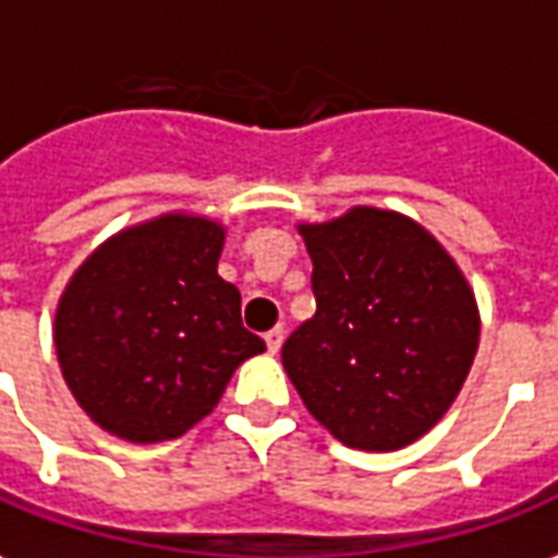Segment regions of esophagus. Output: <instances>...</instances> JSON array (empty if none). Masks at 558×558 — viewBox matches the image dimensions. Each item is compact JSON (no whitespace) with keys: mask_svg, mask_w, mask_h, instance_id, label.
Instances as JSON below:
<instances>
[{"mask_svg":"<svg viewBox=\"0 0 558 558\" xmlns=\"http://www.w3.org/2000/svg\"><path fill=\"white\" fill-rule=\"evenodd\" d=\"M264 340H267V349L276 355V352L282 349V343H286V328H282V325H276L272 330H267V337H264Z\"/></svg>","mask_w":558,"mask_h":558,"instance_id":"esophagus-1","label":"esophagus"}]
</instances>
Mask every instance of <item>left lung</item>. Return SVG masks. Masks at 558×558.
<instances>
[{"label":"left lung","mask_w":558,"mask_h":558,"mask_svg":"<svg viewBox=\"0 0 558 558\" xmlns=\"http://www.w3.org/2000/svg\"><path fill=\"white\" fill-rule=\"evenodd\" d=\"M298 230L313 257L316 316L282 345L288 379L345 447H410L471 374L474 288L432 230L395 209L352 206Z\"/></svg>","instance_id":"left-lung-1"}]
</instances>
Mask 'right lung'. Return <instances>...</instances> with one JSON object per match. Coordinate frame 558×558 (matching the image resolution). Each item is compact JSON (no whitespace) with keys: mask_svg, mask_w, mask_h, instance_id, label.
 I'll return each instance as SVG.
<instances>
[{"mask_svg":"<svg viewBox=\"0 0 558 558\" xmlns=\"http://www.w3.org/2000/svg\"><path fill=\"white\" fill-rule=\"evenodd\" d=\"M225 240L218 218L172 209L111 233L72 272L53 349L72 398L111 437H182L267 349L242 328L240 288L218 276Z\"/></svg>","mask_w":558,"mask_h":558,"instance_id":"obj_1","label":"right lung"}]
</instances>
